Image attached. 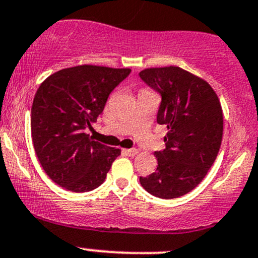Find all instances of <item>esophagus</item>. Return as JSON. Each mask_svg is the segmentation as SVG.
Returning <instances> with one entry per match:
<instances>
[{
	"mask_svg": "<svg viewBox=\"0 0 258 258\" xmlns=\"http://www.w3.org/2000/svg\"><path fill=\"white\" fill-rule=\"evenodd\" d=\"M124 154L126 155H128V157H134V155H136L138 153V151L137 149H135V148H131V149H123L122 151Z\"/></svg>",
	"mask_w": 258,
	"mask_h": 258,
	"instance_id": "34e87169",
	"label": "esophagus"
}]
</instances>
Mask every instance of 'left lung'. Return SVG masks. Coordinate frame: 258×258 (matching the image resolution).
I'll list each match as a JSON object with an SVG mask.
<instances>
[{"label": "left lung", "instance_id": "left-lung-1", "mask_svg": "<svg viewBox=\"0 0 258 258\" xmlns=\"http://www.w3.org/2000/svg\"><path fill=\"white\" fill-rule=\"evenodd\" d=\"M161 97L157 122L168 127L165 149L155 152L157 170L140 182L155 197L176 198L192 191L216 160L223 137V110L205 79L176 66L140 72Z\"/></svg>", "mask_w": 258, "mask_h": 258}]
</instances>
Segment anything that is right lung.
<instances>
[{
    "mask_svg": "<svg viewBox=\"0 0 258 258\" xmlns=\"http://www.w3.org/2000/svg\"><path fill=\"white\" fill-rule=\"evenodd\" d=\"M130 69L71 67L40 84L32 106V138L36 157L47 176L72 192H87L105 181L121 151L93 141L92 128L110 93Z\"/></svg>",
    "mask_w": 258,
    "mask_h": 258,
    "instance_id": "obj_1",
    "label": "right lung"
}]
</instances>
